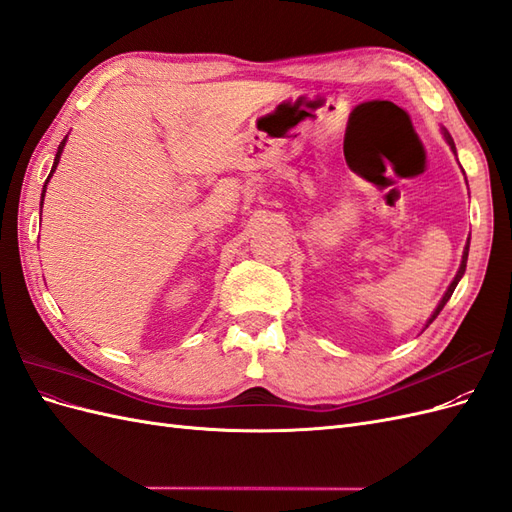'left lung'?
<instances>
[{"label":"left lung","mask_w":512,"mask_h":512,"mask_svg":"<svg viewBox=\"0 0 512 512\" xmlns=\"http://www.w3.org/2000/svg\"><path fill=\"white\" fill-rule=\"evenodd\" d=\"M444 132V138H446V143L451 145V149H453V153H457V149H455V143H453V138H451V134H448L446 130H442ZM468 252H470V239H468V243H466V250H463V256H461V265H459V271H457V275H455V280L451 282V286H448V290L444 292V297H442V301L438 303V307H436V312L431 314V318L427 320V324H425V329L429 327V324L438 318V314L442 312V307L446 305V301L451 299V294L455 292V288H457V284H459V280L463 277V273H466V265H468Z\"/></svg>","instance_id":"8db88e82"}]
</instances>
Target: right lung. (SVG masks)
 Instances as JSON below:
<instances>
[{"label":"right lung","mask_w":512,"mask_h":512,"mask_svg":"<svg viewBox=\"0 0 512 512\" xmlns=\"http://www.w3.org/2000/svg\"><path fill=\"white\" fill-rule=\"evenodd\" d=\"M68 138V136H66ZM66 138L64 141H61V145L57 147V153H55V162H53V168H51V175L55 173V168H57V164H59V158H61V151H64V147H66ZM51 175H49V179H51ZM49 179H46V183H49ZM46 183H44V188H42V200H44V192H46Z\"/></svg>","instance_id":"1"}]
</instances>
